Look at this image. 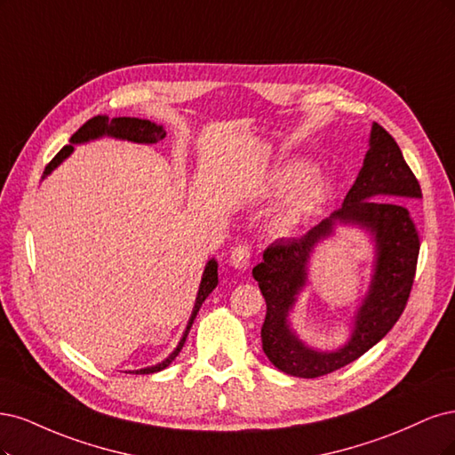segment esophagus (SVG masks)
Segmentation results:
<instances>
[{
	"label": "esophagus",
	"mask_w": 455,
	"mask_h": 455,
	"mask_svg": "<svg viewBox=\"0 0 455 455\" xmlns=\"http://www.w3.org/2000/svg\"><path fill=\"white\" fill-rule=\"evenodd\" d=\"M249 257H251V253H249V247L247 245H238L232 249L230 253V265L234 270L238 272H245L249 268Z\"/></svg>",
	"instance_id": "1"
}]
</instances>
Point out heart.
I'll list each match as a JSON object with an SVG mask.
<instances>
[{
    "instance_id": "1",
    "label": "heart",
    "mask_w": 455,
    "mask_h": 455,
    "mask_svg": "<svg viewBox=\"0 0 455 455\" xmlns=\"http://www.w3.org/2000/svg\"><path fill=\"white\" fill-rule=\"evenodd\" d=\"M314 166L304 160H289L272 175L270 190L274 195H287L283 206L272 219V230L280 236H289L302 227L317 210L327 204L332 185L323 175H312Z\"/></svg>"
}]
</instances>
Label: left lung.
I'll return each instance as SVG.
<instances>
[{
  "instance_id": "1",
  "label": "left lung",
  "mask_w": 455,
  "mask_h": 455,
  "mask_svg": "<svg viewBox=\"0 0 455 455\" xmlns=\"http://www.w3.org/2000/svg\"><path fill=\"white\" fill-rule=\"evenodd\" d=\"M419 198V183L397 141L372 123L369 151L342 208L302 238L272 243L253 268L267 300V319L260 329L262 349L277 371L297 378L325 376L359 359L397 323L414 283L419 253V232L403 200ZM340 228H357L370 236L371 277L352 315L347 342L323 350L299 339L290 315L309 284V265L316 247L335 237Z\"/></svg>"
}]
</instances>
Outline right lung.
<instances>
[{
  "instance_id": "add662e5",
  "label": "right lung",
  "mask_w": 455,
  "mask_h": 455,
  "mask_svg": "<svg viewBox=\"0 0 455 455\" xmlns=\"http://www.w3.org/2000/svg\"><path fill=\"white\" fill-rule=\"evenodd\" d=\"M101 138H113V140H123V141H132V143H143V145H153V143H158L163 141L166 138V130L163 124H156V123H151L148 119H136V116H119V119H108V116H94V119L86 121L76 134H73L69 138V145H66V148L60 149V153H58L49 166L45 168V172H43V178L45 180L47 175H51L58 166H60L64 160L76 151V145H81V143H89V141H96V140H101ZM219 283V274H217V260L215 257H212L206 267H204V272H202V280H200V285H198V292H196V300H195V306H193V312H190V317L187 321V327L181 334V339L178 342V346L173 347L172 354L163 359L156 364H151V366H143V369H138V371H126L128 374H155V372H160L164 371L166 366H170V363L180 355V351L187 340V334L190 331V327H193L195 323V317L200 310V306L204 304V300H206L210 297V292L217 287Z\"/></svg>"
}]
</instances>
